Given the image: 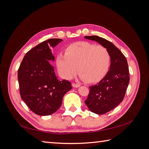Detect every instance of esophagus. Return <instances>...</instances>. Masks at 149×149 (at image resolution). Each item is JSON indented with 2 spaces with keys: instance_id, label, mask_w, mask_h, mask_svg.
I'll return each instance as SVG.
<instances>
[{
  "instance_id": "obj_1",
  "label": "esophagus",
  "mask_w": 149,
  "mask_h": 149,
  "mask_svg": "<svg viewBox=\"0 0 149 149\" xmlns=\"http://www.w3.org/2000/svg\"><path fill=\"white\" fill-rule=\"evenodd\" d=\"M72 86L74 88H79L80 87V85L78 84H75V83H72Z\"/></svg>"
}]
</instances>
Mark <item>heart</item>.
Segmentation results:
<instances>
[{
    "instance_id": "1",
    "label": "heart",
    "mask_w": 149,
    "mask_h": 149,
    "mask_svg": "<svg viewBox=\"0 0 149 149\" xmlns=\"http://www.w3.org/2000/svg\"><path fill=\"white\" fill-rule=\"evenodd\" d=\"M111 62L109 52L106 47L87 42L73 43L66 47L65 54L56 58L57 68L66 79H72L77 70L81 79L88 83L101 81L108 72Z\"/></svg>"
}]
</instances>
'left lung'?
I'll return each instance as SVG.
<instances>
[{"mask_svg": "<svg viewBox=\"0 0 149 149\" xmlns=\"http://www.w3.org/2000/svg\"><path fill=\"white\" fill-rule=\"evenodd\" d=\"M84 38L95 41L106 47L111 56L108 72L99 83L90 86V93L85 100L90 111L97 115H103L115 108L125 97L130 79L127 59L109 41L98 36Z\"/></svg>", "mask_w": 149, "mask_h": 149, "instance_id": "obj_1", "label": "left lung"}]
</instances>
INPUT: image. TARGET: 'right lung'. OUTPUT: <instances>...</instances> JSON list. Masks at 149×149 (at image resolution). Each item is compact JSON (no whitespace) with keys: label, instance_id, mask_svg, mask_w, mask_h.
<instances>
[{"label":"right lung","instance_id":"right-lung-1","mask_svg":"<svg viewBox=\"0 0 149 149\" xmlns=\"http://www.w3.org/2000/svg\"><path fill=\"white\" fill-rule=\"evenodd\" d=\"M53 38L28 51L18 70L22 99L40 116L52 115L61 106L63 96L72 89L71 83L59 80L50 61L54 62L51 49L63 42Z\"/></svg>","mask_w":149,"mask_h":149}]
</instances>
